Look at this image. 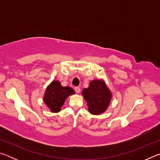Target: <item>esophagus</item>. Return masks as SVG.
I'll use <instances>...</instances> for the list:
<instances>
[{"label": "esophagus", "instance_id": "34e87169", "mask_svg": "<svg viewBox=\"0 0 160 160\" xmlns=\"http://www.w3.org/2000/svg\"><path fill=\"white\" fill-rule=\"evenodd\" d=\"M74 90L75 91V92L76 93H80V88H78V87H75L74 88Z\"/></svg>", "mask_w": 160, "mask_h": 160}]
</instances>
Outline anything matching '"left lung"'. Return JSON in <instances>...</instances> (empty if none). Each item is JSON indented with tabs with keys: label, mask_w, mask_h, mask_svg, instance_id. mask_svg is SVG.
Listing matches in <instances>:
<instances>
[{
	"label": "left lung",
	"mask_w": 160,
	"mask_h": 160,
	"mask_svg": "<svg viewBox=\"0 0 160 160\" xmlns=\"http://www.w3.org/2000/svg\"><path fill=\"white\" fill-rule=\"evenodd\" d=\"M82 95L86 100L89 112L94 115L100 114L107 109L112 94L102 80H93L88 89H84Z\"/></svg>",
	"instance_id": "1"
}]
</instances>
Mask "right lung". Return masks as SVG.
I'll return each instance as SVG.
<instances>
[{"label": "right lung", "instance_id": "right-lung-1", "mask_svg": "<svg viewBox=\"0 0 160 160\" xmlns=\"http://www.w3.org/2000/svg\"><path fill=\"white\" fill-rule=\"evenodd\" d=\"M74 94L70 87H62L58 81H53L46 90L44 102L53 112H58L68 97Z\"/></svg>", "mask_w": 160, "mask_h": 160}]
</instances>
